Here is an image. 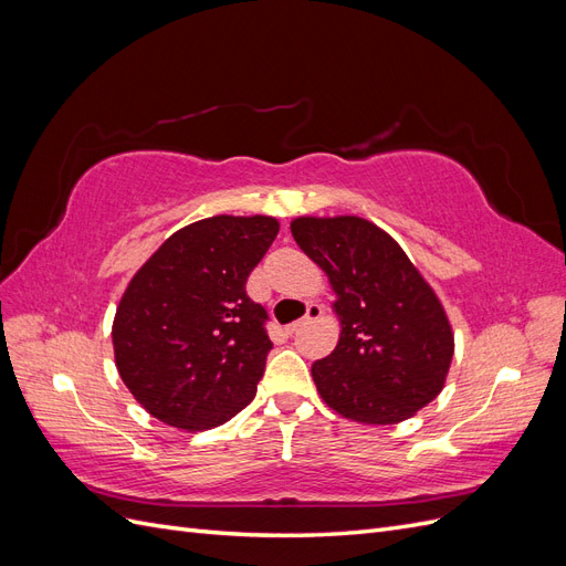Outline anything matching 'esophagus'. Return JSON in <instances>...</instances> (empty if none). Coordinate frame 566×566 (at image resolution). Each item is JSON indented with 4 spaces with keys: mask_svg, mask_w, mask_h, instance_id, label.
Segmentation results:
<instances>
[{
    "mask_svg": "<svg viewBox=\"0 0 566 566\" xmlns=\"http://www.w3.org/2000/svg\"><path fill=\"white\" fill-rule=\"evenodd\" d=\"M323 316V306L321 304H316V302H312V304H306V314L300 318V321H295V323H290L287 325V333H295L302 323H306V321H316V318H321Z\"/></svg>",
    "mask_w": 566,
    "mask_h": 566,
    "instance_id": "obj_1",
    "label": "esophagus"
}]
</instances>
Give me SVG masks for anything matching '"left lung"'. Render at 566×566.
Here are the masks:
<instances>
[{
	"mask_svg": "<svg viewBox=\"0 0 566 566\" xmlns=\"http://www.w3.org/2000/svg\"><path fill=\"white\" fill-rule=\"evenodd\" d=\"M290 231L337 297L339 342L312 366L321 399L364 424L413 418L439 397L453 358V331L437 293L368 219L297 217Z\"/></svg>",
	"mask_w": 566,
	"mask_h": 566,
	"instance_id": "left-lung-1",
	"label": "left lung"
}]
</instances>
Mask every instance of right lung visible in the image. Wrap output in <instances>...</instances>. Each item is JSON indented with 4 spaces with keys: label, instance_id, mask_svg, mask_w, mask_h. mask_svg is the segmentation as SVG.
<instances>
[{
    "label": "right lung",
    "instance_id": "right-lung-1",
    "mask_svg": "<svg viewBox=\"0 0 566 566\" xmlns=\"http://www.w3.org/2000/svg\"><path fill=\"white\" fill-rule=\"evenodd\" d=\"M276 233L279 221L264 214L208 217L169 235L134 273L113 349L119 378L153 418L212 430L254 399L273 345L245 283Z\"/></svg>",
    "mask_w": 566,
    "mask_h": 566
}]
</instances>
